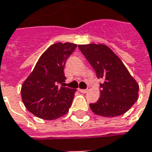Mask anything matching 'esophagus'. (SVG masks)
Masks as SVG:
<instances>
[{"instance_id":"1","label":"esophagus","mask_w":152,"mask_h":152,"mask_svg":"<svg viewBox=\"0 0 152 152\" xmlns=\"http://www.w3.org/2000/svg\"><path fill=\"white\" fill-rule=\"evenodd\" d=\"M78 91L80 92H82V93H86V92H88V88H87V89H80V88H79Z\"/></svg>"}]
</instances>
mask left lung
<instances>
[{"label": "left lung", "mask_w": 152, "mask_h": 152, "mask_svg": "<svg viewBox=\"0 0 152 152\" xmlns=\"http://www.w3.org/2000/svg\"><path fill=\"white\" fill-rule=\"evenodd\" d=\"M79 50L104 80L97 102L90 103L92 111L103 117H116L128 111L138 99L139 85L121 60L104 45H78Z\"/></svg>", "instance_id": "obj_1"}]
</instances>
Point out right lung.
<instances>
[{"mask_svg":"<svg viewBox=\"0 0 152 152\" xmlns=\"http://www.w3.org/2000/svg\"><path fill=\"white\" fill-rule=\"evenodd\" d=\"M76 46L71 43H56L50 46L23 82L22 99L34 115L52 120L69 111L76 90L65 86L64 68Z\"/></svg>","mask_w":152,"mask_h":152,"instance_id":"right-lung-1","label":"right lung"}]
</instances>
